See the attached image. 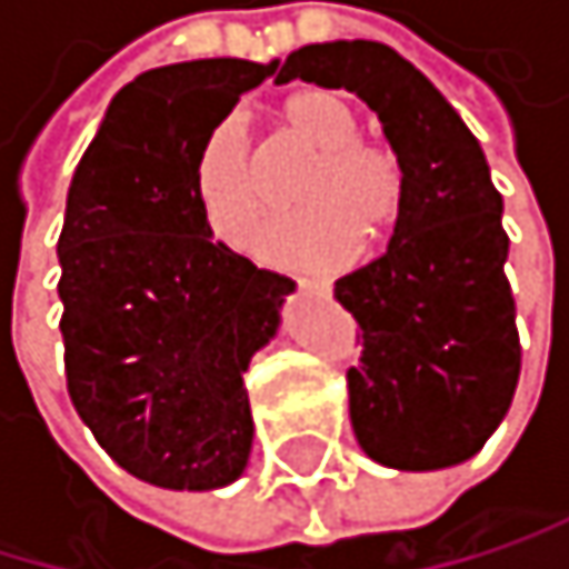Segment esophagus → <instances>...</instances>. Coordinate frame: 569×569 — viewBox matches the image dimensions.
<instances>
[{
  "label": "esophagus",
  "instance_id": "esophagus-1",
  "mask_svg": "<svg viewBox=\"0 0 569 569\" xmlns=\"http://www.w3.org/2000/svg\"><path fill=\"white\" fill-rule=\"evenodd\" d=\"M297 287L307 290V293H317V297H331V279H323V276H297Z\"/></svg>",
  "mask_w": 569,
  "mask_h": 569
}]
</instances>
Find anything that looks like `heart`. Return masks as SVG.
I'll list each match as a JSON object with an SVG mask.
<instances>
[{
	"mask_svg": "<svg viewBox=\"0 0 569 569\" xmlns=\"http://www.w3.org/2000/svg\"><path fill=\"white\" fill-rule=\"evenodd\" d=\"M279 132L313 152L293 187V208L259 238V256L287 269H338L361 252V234L379 238L402 208L396 152L361 139L355 108L327 88L297 91L279 104ZM193 201L208 231L228 249H246L266 218L269 193L256 149L234 116L214 122L193 157Z\"/></svg>",
	"mask_w": 569,
	"mask_h": 569,
	"instance_id": "heart-1",
	"label": "heart"
}]
</instances>
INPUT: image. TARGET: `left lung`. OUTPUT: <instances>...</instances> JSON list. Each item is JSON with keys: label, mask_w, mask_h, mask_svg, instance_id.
I'll return each mask as SVG.
<instances>
[{"label": "left lung", "mask_w": 569, "mask_h": 569, "mask_svg": "<svg viewBox=\"0 0 569 569\" xmlns=\"http://www.w3.org/2000/svg\"><path fill=\"white\" fill-rule=\"evenodd\" d=\"M293 78L355 91L406 180L389 249L335 282L361 327L348 368L355 437L382 468H453L506 420L522 365L488 160L453 104L386 43H307L279 68V81Z\"/></svg>", "instance_id": "obj_1"}]
</instances>
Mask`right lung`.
Wrapping results in <instances>:
<instances>
[{"label":"right lung","instance_id":"1","mask_svg":"<svg viewBox=\"0 0 569 569\" xmlns=\"http://www.w3.org/2000/svg\"><path fill=\"white\" fill-rule=\"evenodd\" d=\"M276 68L211 57L139 74L68 190L57 242L68 392L104 453L157 488H224L252 453L242 376L297 282L214 242L193 157Z\"/></svg>","mask_w":569,"mask_h":569}]
</instances>
